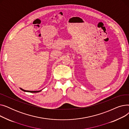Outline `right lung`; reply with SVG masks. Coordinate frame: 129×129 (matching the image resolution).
I'll list each match as a JSON object with an SVG mask.
<instances>
[{
    "instance_id": "add662e5",
    "label": "right lung",
    "mask_w": 129,
    "mask_h": 129,
    "mask_svg": "<svg viewBox=\"0 0 129 129\" xmlns=\"http://www.w3.org/2000/svg\"><path fill=\"white\" fill-rule=\"evenodd\" d=\"M20 89H21V90H23V91H25V92H34V93H35V92H39L41 91V90H40V91H29V90H23V89H22V88H20Z\"/></svg>"
}]
</instances>
